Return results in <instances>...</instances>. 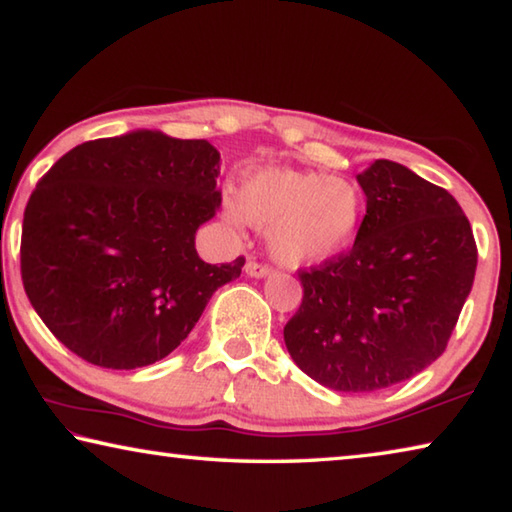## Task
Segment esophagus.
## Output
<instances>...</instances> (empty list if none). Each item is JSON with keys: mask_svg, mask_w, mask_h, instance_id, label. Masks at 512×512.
<instances>
[{"mask_svg": "<svg viewBox=\"0 0 512 512\" xmlns=\"http://www.w3.org/2000/svg\"><path fill=\"white\" fill-rule=\"evenodd\" d=\"M246 273L250 277H266V275H271V268H268L266 264H259V262H248Z\"/></svg>", "mask_w": 512, "mask_h": 512, "instance_id": "esophagus-1", "label": "esophagus"}]
</instances>
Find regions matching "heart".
Instances as JSON below:
<instances>
[{
  "label": "heart",
  "mask_w": 512,
  "mask_h": 512,
  "mask_svg": "<svg viewBox=\"0 0 512 512\" xmlns=\"http://www.w3.org/2000/svg\"><path fill=\"white\" fill-rule=\"evenodd\" d=\"M363 192L350 178L291 167L248 173L239 198H225L223 216L235 228L266 232L268 253L282 266H311L345 253L363 219Z\"/></svg>",
  "instance_id": "obj_1"
}]
</instances>
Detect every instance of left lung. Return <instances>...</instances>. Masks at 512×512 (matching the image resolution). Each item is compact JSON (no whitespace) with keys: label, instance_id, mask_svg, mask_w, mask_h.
I'll return each mask as SVG.
<instances>
[{"label":"left lung","instance_id":"8db88e82","mask_svg":"<svg viewBox=\"0 0 512 512\" xmlns=\"http://www.w3.org/2000/svg\"><path fill=\"white\" fill-rule=\"evenodd\" d=\"M366 216L348 253L300 271L302 305L284 343L332 391L411 379L445 352L472 291L476 244L456 198L404 164L359 173Z\"/></svg>","mask_w":512,"mask_h":512}]
</instances>
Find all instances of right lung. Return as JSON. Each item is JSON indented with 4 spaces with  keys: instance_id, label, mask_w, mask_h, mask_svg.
Masks as SVG:
<instances>
[{
    "instance_id": "add662e5",
    "label": "right lung",
    "mask_w": 512,
    "mask_h": 512,
    "mask_svg": "<svg viewBox=\"0 0 512 512\" xmlns=\"http://www.w3.org/2000/svg\"><path fill=\"white\" fill-rule=\"evenodd\" d=\"M207 140L131 131L79 144L31 194L24 291L49 332L94 366L135 370L178 348L246 259L205 264L196 230L221 205Z\"/></svg>"
}]
</instances>
